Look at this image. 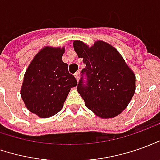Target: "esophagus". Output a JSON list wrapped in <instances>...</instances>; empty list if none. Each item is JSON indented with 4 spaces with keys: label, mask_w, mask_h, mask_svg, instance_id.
<instances>
[{
    "label": "esophagus",
    "mask_w": 160,
    "mask_h": 160,
    "mask_svg": "<svg viewBox=\"0 0 160 160\" xmlns=\"http://www.w3.org/2000/svg\"><path fill=\"white\" fill-rule=\"evenodd\" d=\"M75 78H77V80H78V81H79V78H80V72H79V71L75 73Z\"/></svg>",
    "instance_id": "obj_1"
}]
</instances>
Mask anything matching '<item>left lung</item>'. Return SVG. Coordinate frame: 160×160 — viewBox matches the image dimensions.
<instances>
[{
  "mask_svg": "<svg viewBox=\"0 0 160 160\" xmlns=\"http://www.w3.org/2000/svg\"><path fill=\"white\" fill-rule=\"evenodd\" d=\"M73 47L86 64L82 73H86L88 83L83 85L81 79L78 85L86 107L101 118L119 115L135 93L136 77L132 69L117 48L103 41H96L89 46L75 40Z\"/></svg>",
  "mask_w": 160,
  "mask_h": 160,
  "instance_id": "1",
  "label": "left lung"
}]
</instances>
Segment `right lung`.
Segmentation results:
<instances>
[{
    "mask_svg": "<svg viewBox=\"0 0 160 160\" xmlns=\"http://www.w3.org/2000/svg\"><path fill=\"white\" fill-rule=\"evenodd\" d=\"M64 47L45 46L39 50L28 66L21 88L25 106L42 118L56 115L71 88L78 85L68 64L62 62Z\"/></svg>",
    "mask_w": 160,
    "mask_h": 160,
    "instance_id": "1",
    "label": "right lung"
}]
</instances>
